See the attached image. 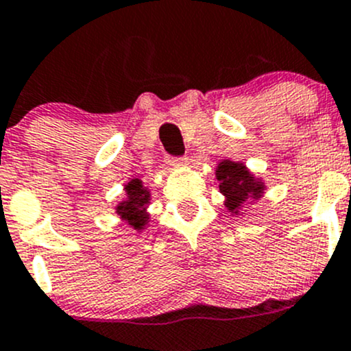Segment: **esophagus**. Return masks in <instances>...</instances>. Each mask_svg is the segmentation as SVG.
I'll list each match as a JSON object with an SVG mask.
<instances>
[{
    "label": "esophagus",
    "instance_id": "1",
    "mask_svg": "<svg viewBox=\"0 0 351 351\" xmlns=\"http://www.w3.org/2000/svg\"><path fill=\"white\" fill-rule=\"evenodd\" d=\"M186 158H171V159H168V166L169 168H182V166H185L186 165Z\"/></svg>",
    "mask_w": 351,
    "mask_h": 351
}]
</instances>
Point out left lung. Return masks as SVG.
Instances as JSON below:
<instances>
[{"label": "left lung", "instance_id": "8db88e82", "mask_svg": "<svg viewBox=\"0 0 351 351\" xmlns=\"http://www.w3.org/2000/svg\"><path fill=\"white\" fill-rule=\"evenodd\" d=\"M215 180L219 182V192L224 195V205L234 217L243 215L267 192L263 178L253 175L243 161L222 159L215 166Z\"/></svg>", "mask_w": 351, "mask_h": 351}]
</instances>
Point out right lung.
Segmentation results:
<instances>
[{
	"mask_svg": "<svg viewBox=\"0 0 351 351\" xmlns=\"http://www.w3.org/2000/svg\"><path fill=\"white\" fill-rule=\"evenodd\" d=\"M123 190L125 198L115 205V214L129 228L136 229L137 232L144 231L151 219V214L147 212V207L151 205V190L141 178H130L123 185Z\"/></svg>",
	"mask_w": 351,
	"mask_h": 351,
	"instance_id": "right-lung-1",
	"label": "right lung"
}]
</instances>
